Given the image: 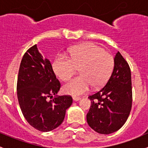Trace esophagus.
Instances as JSON below:
<instances>
[{
  "label": "esophagus",
  "instance_id": "obj_1",
  "mask_svg": "<svg viewBox=\"0 0 148 148\" xmlns=\"http://www.w3.org/2000/svg\"><path fill=\"white\" fill-rule=\"evenodd\" d=\"M81 98L79 97H76V96H73V100L74 101H79Z\"/></svg>",
  "mask_w": 148,
  "mask_h": 148
}]
</instances>
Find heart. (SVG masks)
Segmentation results:
<instances>
[{"mask_svg":"<svg viewBox=\"0 0 148 148\" xmlns=\"http://www.w3.org/2000/svg\"><path fill=\"white\" fill-rule=\"evenodd\" d=\"M114 67V57L100 46L85 43L71 48L69 58L60 55L53 61L52 68L62 81H68L79 68V75L64 86L63 91L71 95H80L90 86L99 89L105 84Z\"/></svg>","mask_w":148,"mask_h":148,"instance_id":"heart-1","label":"heart"}]
</instances>
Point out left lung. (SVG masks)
I'll return each instance as SVG.
<instances>
[{
	"label": "left lung",
	"instance_id": "left-lung-1",
	"mask_svg": "<svg viewBox=\"0 0 148 148\" xmlns=\"http://www.w3.org/2000/svg\"><path fill=\"white\" fill-rule=\"evenodd\" d=\"M112 73L105 86L89 95L92 102L86 121L98 133L108 135L120 129L130 113L132 102L130 66L120 52L114 59Z\"/></svg>",
	"mask_w": 148,
	"mask_h": 148
}]
</instances>
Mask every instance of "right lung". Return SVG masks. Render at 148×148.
<instances>
[{"label":"right lung","instance_id":"obj_1","mask_svg":"<svg viewBox=\"0 0 148 148\" xmlns=\"http://www.w3.org/2000/svg\"><path fill=\"white\" fill-rule=\"evenodd\" d=\"M60 87L49 60L43 58L36 44L29 48L19 67L17 97L25 119L33 127L49 132L62 123L73 99L70 95L57 96Z\"/></svg>","mask_w":148,"mask_h":148}]
</instances>
